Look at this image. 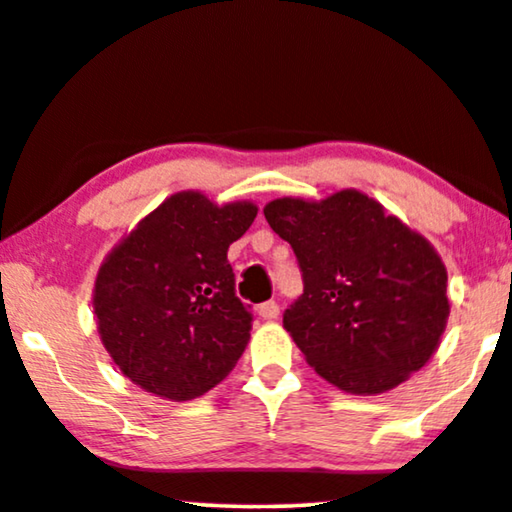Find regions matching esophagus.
<instances>
[{
    "mask_svg": "<svg viewBox=\"0 0 512 512\" xmlns=\"http://www.w3.org/2000/svg\"><path fill=\"white\" fill-rule=\"evenodd\" d=\"M260 316L264 318V320H274V318H278V313H281V306H278V302H274V299H269V302H264V304H260Z\"/></svg>",
    "mask_w": 512,
    "mask_h": 512,
    "instance_id": "1",
    "label": "esophagus"
}]
</instances>
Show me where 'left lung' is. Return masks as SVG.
Segmentation results:
<instances>
[{
  "label": "left lung",
  "instance_id": "obj_1",
  "mask_svg": "<svg viewBox=\"0 0 512 512\" xmlns=\"http://www.w3.org/2000/svg\"><path fill=\"white\" fill-rule=\"evenodd\" d=\"M269 227L295 250L304 292L283 327L320 377L346 393L391 391L445 332L447 269L424 236L356 189L276 199Z\"/></svg>",
  "mask_w": 512,
  "mask_h": 512
}]
</instances>
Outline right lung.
Here are the masks:
<instances>
[{
    "label": "right lung",
    "instance_id": "add662e5",
    "mask_svg": "<svg viewBox=\"0 0 512 512\" xmlns=\"http://www.w3.org/2000/svg\"><path fill=\"white\" fill-rule=\"evenodd\" d=\"M257 206H215L177 192L138 222L102 262L93 309L102 344L124 377L161 398H199L227 377L250 339L229 245Z\"/></svg>",
    "mask_w": 512,
    "mask_h": 512
}]
</instances>
